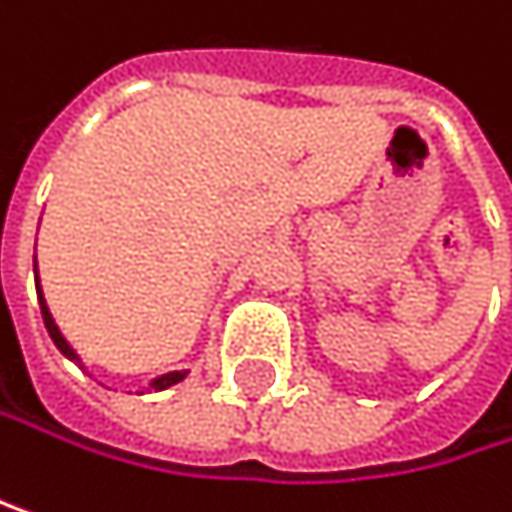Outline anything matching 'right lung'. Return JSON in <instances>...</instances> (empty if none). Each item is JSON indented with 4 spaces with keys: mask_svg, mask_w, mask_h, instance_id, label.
<instances>
[{
    "mask_svg": "<svg viewBox=\"0 0 512 512\" xmlns=\"http://www.w3.org/2000/svg\"><path fill=\"white\" fill-rule=\"evenodd\" d=\"M35 288H38V303H41V315H44V327H47V333H50V339H53V345L68 357V360H74V363H80V357H77V351L65 342V336L59 333V327H56V321H53V315H50V309H47V303H44V294H41V285H38V267H35ZM188 372H167V375H161V378H155L149 387L158 393V390H167V387H173V384H179L182 378H185Z\"/></svg>",
    "mask_w": 512,
    "mask_h": 512,
    "instance_id": "obj_1",
    "label": "right lung"
}]
</instances>
